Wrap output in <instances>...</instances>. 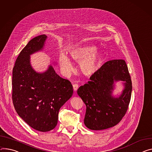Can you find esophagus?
Listing matches in <instances>:
<instances>
[{
	"mask_svg": "<svg viewBox=\"0 0 152 152\" xmlns=\"http://www.w3.org/2000/svg\"><path fill=\"white\" fill-rule=\"evenodd\" d=\"M73 89H74V90L75 91H76L77 90V88H78V87H79V86H78V84H73Z\"/></svg>",
	"mask_w": 152,
	"mask_h": 152,
	"instance_id": "1",
	"label": "esophagus"
}]
</instances>
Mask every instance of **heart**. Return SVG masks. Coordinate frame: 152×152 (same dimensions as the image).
Returning a JSON list of instances; mask_svg holds the SVG:
<instances>
[{
	"label": "heart",
	"instance_id": "heart-1",
	"mask_svg": "<svg viewBox=\"0 0 152 152\" xmlns=\"http://www.w3.org/2000/svg\"><path fill=\"white\" fill-rule=\"evenodd\" d=\"M93 45H82L70 51L72 58L80 63L81 70L85 75L91 76L99 67L102 62V56L99 52L95 51ZM59 64L62 71L65 75L70 74L73 70V64L66 55L62 54L59 57Z\"/></svg>",
	"mask_w": 152,
	"mask_h": 152
}]
</instances>
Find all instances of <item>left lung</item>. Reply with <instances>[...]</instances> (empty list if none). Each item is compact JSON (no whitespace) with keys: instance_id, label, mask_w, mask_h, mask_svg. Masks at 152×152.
Returning <instances> with one entry per match:
<instances>
[{"instance_id":"8db88e82","label":"left lung","mask_w":152,"mask_h":152,"mask_svg":"<svg viewBox=\"0 0 152 152\" xmlns=\"http://www.w3.org/2000/svg\"><path fill=\"white\" fill-rule=\"evenodd\" d=\"M90 79L77 91L86 105V126L93 130L114 127L126 115L131 99L132 84L126 61H107ZM118 80L124 82V89L120 96L115 98L112 91L114 81Z\"/></svg>"}]
</instances>
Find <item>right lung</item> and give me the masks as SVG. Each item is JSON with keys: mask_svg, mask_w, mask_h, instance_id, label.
<instances>
[{"mask_svg": "<svg viewBox=\"0 0 152 152\" xmlns=\"http://www.w3.org/2000/svg\"><path fill=\"white\" fill-rule=\"evenodd\" d=\"M47 36L34 37L20 51L12 70V99L19 116L33 129L42 132L55 128L61 107L73 93V86L50 65L42 73L30 64V55L42 50Z\"/></svg>", "mask_w": 152, "mask_h": 152, "instance_id": "1", "label": "right lung"}]
</instances>
